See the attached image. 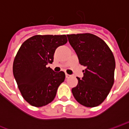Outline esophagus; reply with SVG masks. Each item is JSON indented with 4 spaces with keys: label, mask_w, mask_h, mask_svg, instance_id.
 I'll return each mask as SVG.
<instances>
[{
    "label": "esophagus",
    "mask_w": 129,
    "mask_h": 129,
    "mask_svg": "<svg viewBox=\"0 0 129 129\" xmlns=\"http://www.w3.org/2000/svg\"><path fill=\"white\" fill-rule=\"evenodd\" d=\"M70 77H71L70 75H68V74H67V73L66 74V78H70Z\"/></svg>",
    "instance_id": "34e87169"
}]
</instances>
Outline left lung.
<instances>
[{"label": "left lung", "instance_id": "1", "mask_svg": "<svg viewBox=\"0 0 129 129\" xmlns=\"http://www.w3.org/2000/svg\"><path fill=\"white\" fill-rule=\"evenodd\" d=\"M79 63L86 66L84 77L72 89L75 100L86 107L104 102L114 83L115 61L112 52L102 39L92 34L67 35Z\"/></svg>", "mask_w": 129, "mask_h": 129}]
</instances>
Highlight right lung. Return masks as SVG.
Wrapping results in <instances>:
<instances>
[{"label": "right lung", "instance_id": "obj_1", "mask_svg": "<svg viewBox=\"0 0 129 129\" xmlns=\"http://www.w3.org/2000/svg\"><path fill=\"white\" fill-rule=\"evenodd\" d=\"M67 41L66 35H36L19 48L13 63V74L29 104L41 107L54 99L66 75L63 71L56 73L46 66L53 62L56 48Z\"/></svg>", "mask_w": 129, "mask_h": 129}]
</instances>
